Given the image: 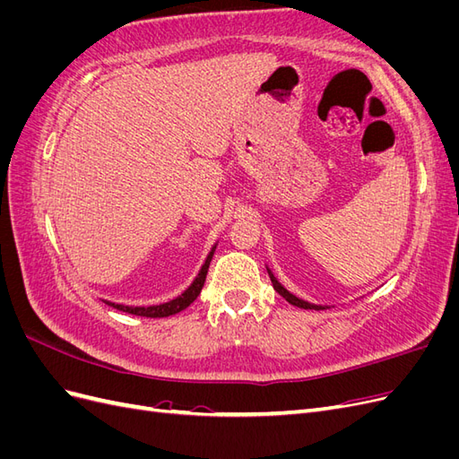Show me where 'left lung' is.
<instances>
[{"label": "left lung", "mask_w": 459, "mask_h": 459, "mask_svg": "<svg viewBox=\"0 0 459 459\" xmlns=\"http://www.w3.org/2000/svg\"><path fill=\"white\" fill-rule=\"evenodd\" d=\"M268 275H270V280H272V285H273V289L277 290V293H280L289 304H293V307H299V308H304V310H324V307H316V304H308V302H304V300H300V299H297L295 295H290L289 290L285 289V287H281L280 285V281L275 280L273 277V273L268 270Z\"/></svg>", "instance_id": "left-lung-1"}]
</instances>
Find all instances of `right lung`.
Here are the masks:
<instances>
[{"mask_svg": "<svg viewBox=\"0 0 459 459\" xmlns=\"http://www.w3.org/2000/svg\"><path fill=\"white\" fill-rule=\"evenodd\" d=\"M214 248L216 247H212L211 255L206 256L199 275L195 277V281H193L189 285V289L186 290V293H182L178 299H174L170 302H164V304H157V307H124V304H115V302H107V304H108V307L120 310V312H128V314L142 316V317H169V316H174L178 312L186 310L189 304L195 300L199 297V293H201V289H203L204 280H206L208 266H211V260H212V255H214Z\"/></svg>", "mask_w": 459, "mask_h": 459, "instance_id": "obj_1", "label": "right lung"}]
</instances>
